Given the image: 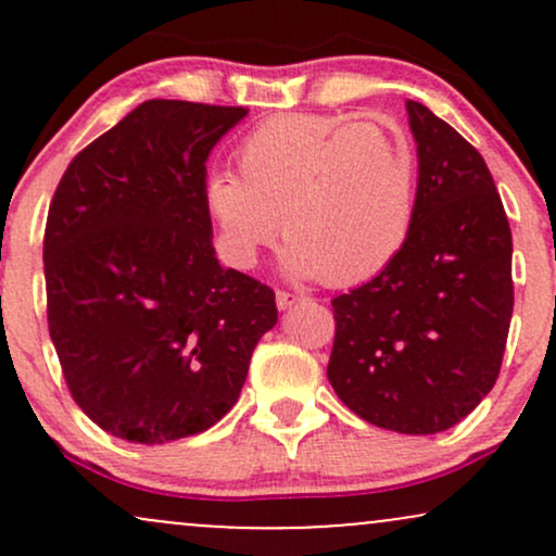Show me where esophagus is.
<instances>
[{
    "label": "esophagus",
    "instance_id": "1",
    "mask_svg": "<svg viewBox=\"0 0 556 556\" xmlns=\"http://www.w3.org/2000/svg\"><path fill=\"white\" fill-rule=\"evenodd\" d=\"M300 295H292V292H285V290H277V308L279 311H285V308H290V305H295V303H300Z\"/></svg>",
    "mask_w": 556,
    "mask_h": 556
}]
</instances>
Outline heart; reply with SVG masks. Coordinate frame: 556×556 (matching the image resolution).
Returning a JSON list of instances; mask_svg holds the SVG:
<instances>
[{
    "mask_svg": "<svg viewBox=\"0 0 556 556\" xmlns=\"http://www.w3.org/2000/svg\"><path fill=\"white\" fill-rule=\"evenodd\" d=\"M238 175L216 169L203 208L227 264L251 269L277 238L285 269L331 287L379 274L416 219V154L402 130L344 123L314 112L279 114L253 127L235 151Z\"/></svg>",
    "mask_w": 556,
    "mask_h": 556,
    "instance_id": "b5f03b06",
    "label": "heart"
}]
</instances>
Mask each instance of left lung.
Segmentation results:
<instances>
[{
    "instance_id": "left-lung-1",
    "label": "left lung",
    "mask_w": 556,
    "mask_h": 556,
    "mask_svg": "<svg viewBox=\"0 0 556 556\" xmlns=\"http://www.w3.org/2000/svg\"><path fill=\"white\" fill-rule=\"evenodd\" d=\"M416 219L371 282L331 300L327 376L355 416L397 433L452 429L491 392L513 318V232L473 146L407 101Z\"/></svg>"
}]
</instances>
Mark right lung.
<instances>
[{
    "label": "right lung",
    "instance_id": "right-lung-1",
    "mask_svg": "<svg viewBox=\"0 0 556 556\" xmlns=\"http://www.w3.org/2000/svg\"><path fill=\"white\" fill-rule=\"evenodd\" d=\"M242 106L151 99L70 162L43 232L47 316L78 407L112 437L201 433L277 324L271 287L222 269L206 159Z\"/></svg>",
    "mask_w": 556,
    "mask_h": 556
}]
</instances>
